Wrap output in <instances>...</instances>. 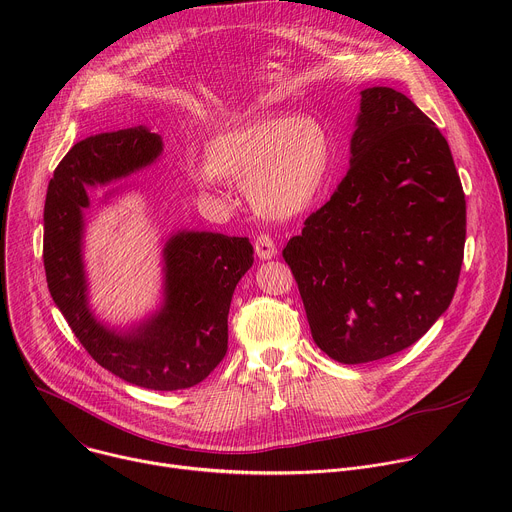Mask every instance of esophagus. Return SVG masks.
<instances>
[{
    "instance_id": "34e87169",
    "label": "esophagus",
    "mask_w": 512,
    "mask_h": 512,
    "mask_svg": "<svg viewBox=\"0 0 512 512\" xmlns=\"http://www.w3.org/2000/svg\"><path fill=\"white\" fill-rule=\"evenodd\" d=\"M255 253L259 259H273L277 255V247L269 235H259L255 241Z\"/></svg>"
}]
</instances>
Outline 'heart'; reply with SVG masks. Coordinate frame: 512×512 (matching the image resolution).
<instances>
[{
  "mask_svg": "<svg viewBox=\"0 0 512 512\" xmlns=\"http://www.w3.org/2000/svg\"><path fill=\"white\" fill-rule=\"evenodd\" d=\"M330 168V137L312 117L275 115L214 133L204 166L192 170L202 188L218 180L245 184L253 208L269 218H289L318 196Z\"/></svg>",
  "mask_w": 512,
  "mask_h": 512,
  "instance_id": "obj_1",
  "label": "heart"
}]
</instances>
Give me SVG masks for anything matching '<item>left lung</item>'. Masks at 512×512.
I'll return each instance as SVG.
<instances>
[{
    "mask_svg": "<svg viewBox=\"0 0 512 512\" xmlns=\"http://www.w3.org/2000/svg\"><path fill=\"white\" fill-rule=\"evenodd\" d=\"M360 97L346 176L283 249L314 342L344 364L417 342L454 298L466 243L446 137L395 89Z\"/></svg>",
    "mask_w": 512,
    "mask_h": 512,
    "instance_id": "obj_1",
    "label": "left lung"
}]
</instances>
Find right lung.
Masks as SVG:
<instances>
[{"mask_svg":"<svg viewBox=\"0 0 512 512\" xmlns=\"http://www.w3.org/2000/svg\"><path fill=\"white\" fill-rule=\"evenodd\" d=\"M160 154L162 137L141 125L72 145L48 184L42 257L54 304L103 369L143 389L178 391L204 381L225 358L233 291L253 265V245L247 237L180 231L164 247L162 310L129 332L97 322L83 267L85 188L125 178Z\"/></svg>","mask_w":512,"mask_h":512,"instance_id":"1","label":"right lung"}]
</instances>
